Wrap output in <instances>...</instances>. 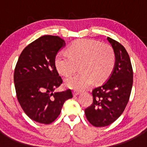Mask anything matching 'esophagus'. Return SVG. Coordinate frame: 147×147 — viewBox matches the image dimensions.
<instances>
[{
  "label": "esophagus",
  "instance_id": "34e87169",
  "mask_svg": "<svg viewBox=\"0 0 147 147\" xmlns=\"http://www.w3.org/2000/svg\"><path fill=\"white\" fill-rule=\"evenodd\" d=\"M80 94V92H77V91H74L73 92L74 97H76V96H78Z\"/></svg>",
  "mask_w": 147,
  "mask_h": 147
}]
</instances>
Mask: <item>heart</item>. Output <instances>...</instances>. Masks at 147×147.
Returning <instances> with one entry per match:
<instances>
[{
	"label": "heart",
	"mask_w": 147,
	"mask_h": 147,
	"mask_svg": "<svg viewBox=\"0 0 147 147\" xmlns=\"http://www.w3.org/2000/svg\"><path fill=\"white\" fill-rule=\"evenodd\" d=\"M67 53H59L55 58L56 69L63 76L73 73L80 65L81 72L66 78V87L76 91L89 88L94 82H102L112 73L115 54L110 45L99 41L80 39L72 42Z\"/></svg>",
	"instance_id": "heart-1"
}]
</instances>
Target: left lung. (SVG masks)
I'll use <instances>...</instances> for the list:
<instances>
[{
  "label": "left lung",
  "mask_w": 147,
  "mask_h": 147,
  "mask_svg": "<svg viewBox=\"0 0 147 147\" xmlns=\"http://www.w3.org/2000/svg\"><path fill=\"white\" fill-rule=\"evenodd\" d=\"M115 54V65L109 78L92 90L93 102L84 110L89 122L96 127L109 125L124 112L131 94L133 71L127 50L117 41L107 38Z\"/></svg>",
  "instance_id": "obj_1"
}]
</instances>
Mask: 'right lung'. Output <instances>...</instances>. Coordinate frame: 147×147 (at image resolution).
Wrapping results in <instances>:
<instances>
[{
    "label": "right lung",
    "mask_w": 147,
    "mask_h": 147,
    "mask_svg": "<svg viewBox=\"0 0 147 147\" xmlns=\"http://www.w3.org/2000/svg\"><path fill=\"white\" fill-rule=\"evenodd\" d=\"M65 46L58 36L44 35L29 44L20 54L14 72L17 98L25 113L41 124L54 121L64 102L72 97L70 90L56 92L63 83L55 58Z\"/></svg>",
    "instance_id": "obj_1"
}]
</instances>
